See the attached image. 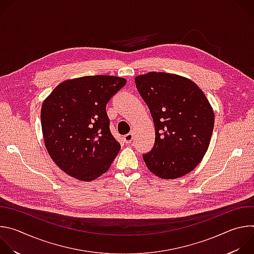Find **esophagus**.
I'll return each instance as SVG.
<instances>
[{
  "instance_id": "obj_1",
  "label": "esophagus",
  "mask_w": 254,
  "mask_h": 254,
  "mask_svg": "<svg viewBox=\"0 0 254 254\" xmlns=\"http://www.w3.org/2000/svg\"><path fill=\"white\" fill-rule=\"evenodd\" d=\"M132 138H133V133L132 132H129V133H127L124 136V140H125L126 143H130Z\"/></svg>"
}]
</instances>
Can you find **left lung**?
Instances as JSON below:
<instances>
[{"label": "left lung", "mask_w": 254, "mask_h": 254, "mask_svg": "<svg viewBox=\"0 0 254 254\" xmlns=\"http://www.w3.org/2000/svg\"><path fill=\"white\" fill-rule=\"evenodd\" d=\"M134 82L156 129L153 149L142 155L148 169L167 180L188 174L203 159L213 132L207 97L192 80L166 72H149Z\"/></svg>", "instance_id": "8db88e82"}]
</instances>
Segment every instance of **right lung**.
Instances as JSON below:
<instances>
[{
	"mask_svg": "<svg viewBox=\"0 0 254 254\" xmlns=\"http://www.w3.org/2000/svg\"><path fill=\"white\" fill-rule=\"evenodd\" d=\"M127 83L111 75L65 80L41 107L45 147L67 175L92 181L110 169L121 150L110 129L105 106Z\"/></svg>",
	"mask_w": 254,
	"mask_h": 254,
	"instance_id": "obj_1",
	"label": "right lung"
}]
</instances>
